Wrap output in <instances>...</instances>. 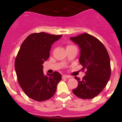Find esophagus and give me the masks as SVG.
<instances>
[{"label":"esophagus","instance_id":"esophagus-1","mask_svg":"<svg viewBox=\"0 0 122 122\" xmlns=\"http://www.w3.org/2000/svg\"><path fill=\"white\" fill-rule=\"evenodd\" d=\"M71 76H68V75H63L62 76V78H70Z\"/></svg>","mask_w":122,"mask_h":122}]
</instances>
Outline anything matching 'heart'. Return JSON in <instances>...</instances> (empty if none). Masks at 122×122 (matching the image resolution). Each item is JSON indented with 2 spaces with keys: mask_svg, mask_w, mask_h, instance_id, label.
<instances>
[{
  "mask_svg": "<svg viewBox=\"0 0 122 122\" xmlns=\"http://www.w3.org/2000/svg\"><path fill=\"white\" fill-rule=\"evenodd\" d=\"M70 46H72V45H68V46H67V48H68V47H70Z\"/></svg>",
  "mask_w": 122,
  "mask_h": 122,
  "instance_id": "1",
  "label": "heart"
}]
</instances>
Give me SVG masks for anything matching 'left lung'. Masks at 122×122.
<instances>
[{"instance_id":"obj_1","label":"left lung","mask_w":122,"mask_h":122,"mask_svg":"<svg viewBox=\"0 0 122 122\" xmlns=\"http://www.w3.org/2000/svg\"><path fill=\"white\" fill-rule=\"evenodd\" d=\"M80 49L79 62L86 69V76L81 80L77 77L78 86L72 90L76 96L83 99L95 97L104 89L111 75L110 60L105 46L96 38L84 33L70 37Z\"/></svg>"}]
</instances>
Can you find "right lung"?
Wrapping results in <instances>:
<instances>
[{
    "mask_svg": "<svg viewBox=\"0 0 122 122\" xmlns=\"http://www.w3.org/2000/svg\"><path fill=\"white\" fill-rule=\"evenodd\" d=\"M61 36L45 32L30 34L22 42L16 57L18 83L27 96L34 100L42 102L52 97L61 81L58 72L44 75L42 64L50 56L52 44Z\"/></svg>",
    "mask_w": 122,
    "mask_h": 122,
    "instance_id": "1",
    "label": "right lung"
}]
</instances>
